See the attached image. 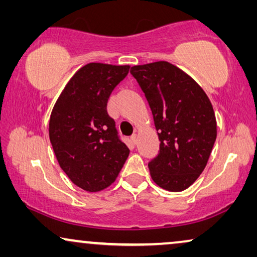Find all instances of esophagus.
Here are the masks:
<instances>
[{"instance_id": "34e87169", "label": "esophagus", "mask_w": 257, "mask_h": 257, "mask_svg": "<svg viewBox=\"0 0 257 257\" xmlns=\"http://www.w3.org/2000/svg\"><path fill=\"white\" fill-rule=\"evenodd\" d=\"M131 142H132L133 144L137 143V135H132V136H131Z\"/></svg>"}]
</instances>
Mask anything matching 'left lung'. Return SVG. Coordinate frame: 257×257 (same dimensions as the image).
Listing matches in <instances>:
<instances>
[{"label": "left lung", "instance_id": "left-lung-1", "mask_svg": "<svg viewBox=\"0 0 257 257\" xmlns=\"http://www.w3.org/2000/svg\"><path fill=\"white\" fill-rule=\"evenodd\" d=\"M131 75L152 111L160 150L149 163L151 177L170 192L188 188L206 167L216 139L213 106L203 90L177 66L154 62Z\"/></svg>", "mask_w": 257, "mask_h": 257}]
</instances>
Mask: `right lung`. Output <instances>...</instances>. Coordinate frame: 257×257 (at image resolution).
Segmentation results:
<instances>
[{
    "label": "right lung",
    "mask_w": 257,
    "mask_h": 257,
    "mask_svg": "<svg viewBox=\"0 0 257 257\" xmlns=\"http://www.w3.org/2000/svg\"><path fill=\"white\" fill-rule=\"evenodd\" d=\"M128 65L90 63L75 73L52 108L49 137L59 166L70 180L98 192L115 180L130 150L107 113L112 90Z\"/></svg>",
    "instance_id": "add662e5"
}]
</instances>
